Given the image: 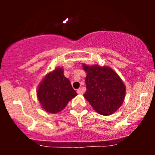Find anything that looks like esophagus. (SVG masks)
<instances>
[{
    "mask_svg": "<svg viewBox=\"0 0 155 155\" xmlns=\"http://www.w3.org/2000/svg\"><path fill=\"white\" fill-rule=\"evenodd\" d=\"M77 93L79 94V95H81V94H83V92H82V90H81V89H78Z\"/></svg>",
    "mask_w": 155,
    "mask_h": 155,
    "instance_id": "1",
    "label": "esophagus"
}]
</instances>
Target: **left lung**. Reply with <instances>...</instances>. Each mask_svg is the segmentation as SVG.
Here are the masks:
<instances>
[{
    "mask_svg": "<svg viewBox=\"0 0 155 155\" xmlns=\"http://www.w3.org/2000/svg\"><path fill=\"white\" fill-rule=\"evenodd\" d=\"M87 73V91L84 94L96 112L108 116L117 111L123 103L125 86L118 74L111 68L83 65Z\"/></svg>",
    "mask_w": 155,
    "mask_h": 155,
    "instance_id": "1",
    "label": "left lung"
}]
</instances>
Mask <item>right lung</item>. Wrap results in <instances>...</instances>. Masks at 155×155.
I'll return each instance as SVG.
<instances>
[{
    "label": "right lung",
    "instance_id": "add662e5",
    "mask_svg": "<svg viewBox=\"0 0 155 155\" xmlns=\"http://www.w3.org/2000/svg\"><path fill=\"white\" fill-rule=\"evenodd\" d=\"M76 95L70 81L64 76L61 68H57L49 73L37 90V97L42 108L51 114L62 111Z\"/></svg>",
    "mask_w": 155,
    "mask_h": 155
}]
</instances>
